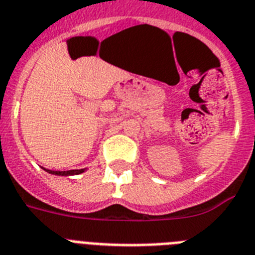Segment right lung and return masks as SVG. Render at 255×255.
Returning a JSON list of instances; mask_svg holds the SVG:
<instances>
[{
    "instance_id": "right-lung-1",
    "label": "right lung",
    "mask_w": 255,
    "mask_h": 255,
    "mask_svg": "<svg viewBox=\"0 0 255 255\" xmlns=\"http://www.w3.org/2000/svg\"><path fill=\"white\" fill-rule=\"evenodd\" d=\"M46 171H49L50 174H55V175H77V174L84 173L85 169H78V170H67V171H58V170H49V169H45Z\"/></svg>"
}]
</instances>
